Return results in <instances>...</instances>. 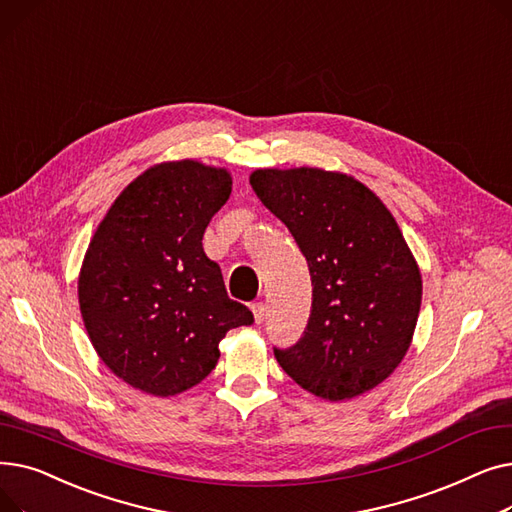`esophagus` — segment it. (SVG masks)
<instances>
[{
	"mask_svg": "<svg viewBox=\"0 0 512 512\" xmlns=\"http://www.w3.org/2000/svg\"><path fill=\"white\" fill-rule=\"evenodd\" d=\"M251 311H253V317H255V324H257V326H261L263 321H265V315H267V307H265V303H255V305L251 307Z\"/></svg>",
	"mask_w": 512,
	"mask_h": 512,
	"instance_id": "34e87169",
	"label": "esophagus"
}]
</instances>
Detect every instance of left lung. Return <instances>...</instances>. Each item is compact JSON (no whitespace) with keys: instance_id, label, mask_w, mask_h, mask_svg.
Here are the masks:
<instances>
[{"instance_id":"1","label":"left lung","mask_w":512,"mask_h":512,"mask_svg":"<svg viewBox=\"0 0 512 512\" xmlns=\"http://www.w3.org/2000/svg\"><path fill=\"white\" fill-rule=\"evenodd\" d=\"M255 195L286 224L309 263L303 338L278 351L307 392L351 400L390 378L413 342L421 272L394 215L357 178L321 168H261Z\"/></svg>"}]
</instances>
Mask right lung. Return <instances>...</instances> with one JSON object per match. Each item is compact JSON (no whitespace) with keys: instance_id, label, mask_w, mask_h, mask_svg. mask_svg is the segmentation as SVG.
<instances>
[{"instance_id":"1","label":"right lung","mask_w":512,"mask_h":512,"mask_svg":"<svg viewBox=\"0 0 512 512\" xmlns=\"http://www.w3.org/2000/svg\"><path fill=\"white\" fill-rule=\"evenodd\" d=\"M232 193L226 168L161 161L99 222L78 274V305L99 359L159 398L203 382L228 330L253 313L228 297L203 232Z\"/></svg>"}]
</instances>
